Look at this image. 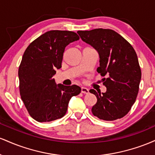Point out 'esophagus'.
Wrapping results in <instances>:
<instances>
[{"instance_id":"obj_1","label":"esophagus","mask_w":155,"mask_h":155,"mask_svg":"<svg viewBox=\"0 0 155 155\" xmlns=\"http://www.w3.org/2000/svg\"><path fill=\"white\" fill-rule=\"evenodd\" d=\"M81 92L84 94H88L89 93V90L87 88L84 87H82L81 88Z\"/></svg>"}]
</instances>
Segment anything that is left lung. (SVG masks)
<instances>
[{
    "instance_id": "8db88e82",
    "label": "left lung",
    "mask_w": 155,
    "mask_h": 155,
    "mask_svg": "<svg viewBox=\"0 0 155 155\" xmlns=\"http://www.w3.org/2000/svg\"><path fill=\"white\" fill-rule=\"evenodd\" d=\"M77 33L98 52L100 66L97 71L103 76H108L103 79L106 92L90 90L97 97L92 114L106 121L122 118L134 104L139 90L141 71L136 51L113 30L97 28Z\"/></svg>"
}]
</instances>
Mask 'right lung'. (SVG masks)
<instances>
[{
  "label": "right lung",
  "mask_w": 155,
  "mask_h": 155,
  "mask_svg": "<svg viewBox=\"0 0 155 155\" xmlns=\"http://www.w3.org/2000/svg\"><path fill=\"white\" fill-rule=\"evenodd\" d=\"M79 39L74 32L50 31L31 42L25 51L18 71L19 93L29 114L37 122L62 118L70 99L81 92L77 85H57L52 78L61 68L65 48Z\"/></svg>",
  "instance_id": "obj_1"
}]
</instances>
